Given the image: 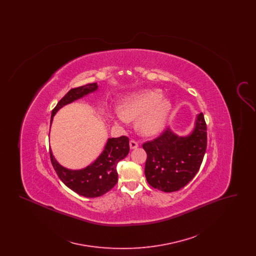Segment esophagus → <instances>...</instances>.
Wrapping results in <instances>:
<instances>
[{
    "label": "esophagus",
    "instance_id": "esophagus-1",
    "mask_svg": "<svg viewBox=\"0 0 256 256\" xmlns=\"http://www.w3.org/2000/svg\"><path fill=\"white\" fill-rule=\"evenodd\" d=\"M130 146L132 150L136 148L138 146V143H137L135 140H130Z\"/></svg>",
    "mask_w": 256,
    "mask_h": 256
}]
</instances>
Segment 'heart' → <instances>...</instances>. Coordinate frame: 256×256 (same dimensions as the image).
<instances>
[{
  "mask_svg": "<svg viewBox=\"0 0 256 256\" xmlns=\"http://www.w3.org/2000/svg\"><path fill=\"white\" fill-rule=\"evenodd\" d=\"M160 90H146L126 98L115 119L119 122L132 121L137 118L136 128L144 135L158 134L169 117L172 104L162 98Z\"/></svg>",
  "mask_w": 256,
  "mask_h": 256,
  "instance_id": "b5f03b06",
  "label": "heart"
}]
</instances>
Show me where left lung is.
Instances as JSON below:
<instances>
[{
    "mask_svg": "<svg viewBox=\"0 0 256 256\" xmlns=\"http://www.w3.org/2000/svg\"><path fill=\"white\" fill-rule=\"evenodd\" d=\"M206 145L202 112L196 115L195 128L187 136H178L167 128L158 138L143 144L146 152V182L163 192L180 190L200 170Z\"/></svg>",
    "mask_w": 256,
    "mask_h": 256,
    "instance_id": "left-lung-1",
    "label": "left lung"
}]
</instances>
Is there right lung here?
<instances>
[{
	"mask_svg": "<svg viewBox=\"0 0 256 256\" xmlns=\"http://www.w3.org/2000/svg\"><path fill=\"white\" fill-rule=\"evenodd\" d=\"M98 89L97 84H88L71 89L52 111L50 122L62 106L71 104ZM130 152V140L126 136L110 138L104 150L91 165L82 170H69L62 167L50 150V162L61 182L78 195L97 198L110 191L118 182L117 164Z\"/></svg>",
	"mask_w": 256,
	"mask_h": 256,
	"instance_id": "right-lung-1",
	"label": "right lung"
}]
</instances>
